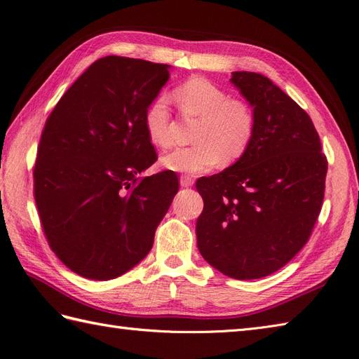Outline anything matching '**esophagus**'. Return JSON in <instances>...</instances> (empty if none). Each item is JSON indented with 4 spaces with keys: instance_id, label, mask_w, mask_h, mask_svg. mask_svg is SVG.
<instances>
[{
    "instance_id": "obj_1",
    "label": "esophagus",
    "mask_w": 359,
    "mask_h": 359,
    "mask_svg": "<svg viewBox=\"0 0 359 359\" xmlns=\"http://www.w3.org/2000/svg\"><path fill=\"white\" fill-rule=\"evenodd\" d=\"M180 182H181V187H191L193 184H194L193 178L189 177V175H181L180 177Z\"/></svg>"
}]
</instances>
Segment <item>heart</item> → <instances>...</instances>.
I'll return each mask as SVG.
<instances>
[{"mask_svg":"<svg viewBox=\"0 0 359 359\" xmlns=\"http://www.w3.org/2000/svg\"><path fill=\"white\" fill-rule=\"evenodd\" d=\"M180 112L198 118L194 145L178 148L163 157V165L175 172L202 173L220 161L231 165L240 160L252 145L256 133V115L247 102L231 99L219 85L205 78H191L173 90ZM145 135L151 144L172 147V115L165 97H156L144 112Z\"/></svg>","mask_w":359,"mask_h":359,"instance_id":"b5f03b06","label":"heart"}]
</instances>
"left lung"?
Returning <instances> with one entry per match:
<instances>
[{
	"label": "left lung",
	"mask_w": 359,
	"mask_h": 359,
	"mask_svg": "<svg viewBox=\"0 0 359 359\" xmlns=\"http://www.w3.org/2000/svg\"><path fill=\"white\" fill-rule=\"evenodd\" d=\"M231 82L256 115V133L235 165L196 181L203 259L227 277L260 278L306 245L322 210L328 160L309 114L264 74Z\"/></svg>",
	"instance_id": "obj_1"
}]
</instances>
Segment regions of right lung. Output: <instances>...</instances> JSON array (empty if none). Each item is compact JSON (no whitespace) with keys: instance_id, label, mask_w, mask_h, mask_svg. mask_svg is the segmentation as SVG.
<instances>
[{"instance_id":"obj_1","label":"right lung","mask_w":359,"mask_h":359,"mask_svg":"<svg viewBox=\"0 0 359 359\" xmlns=\"http://www.w3.org/2000/svg\"><path fill=\"white\" fill-rule=\"evenodd\" d=\"M169 66L109 55L86 69L53 107L34 163V199L48 244L73 273L111 280L154 243L180 184L157 161L144 112Z\"/></svg>"}]
</instances>
